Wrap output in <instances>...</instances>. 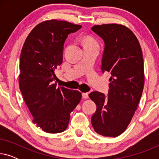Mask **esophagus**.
Returning a JSON list of instances; mask_svg holds the SVG:
<instances>
[{
	"label": "esophagus",
	"mask_w": 159,
	"mask_h": 159,
	"mask_svg": "<svg viewBox=\"0 0 159 159\" xmlns=\"http://www.w3.org/2000/svg\"><path fill=\"white\" fill-rule=\"evenodd\" d=\"M82 98H85V99L88 98V93H83L82 94Z\"/></svg>",
	"instance_id": "esophagus-1"
}]
</instances>
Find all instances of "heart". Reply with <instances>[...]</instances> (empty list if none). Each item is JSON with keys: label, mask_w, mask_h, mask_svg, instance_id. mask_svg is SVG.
<instances>
[{"label": "heart", "mask_w": 159, "mask_h": 159, "mask_svg": "<svg viewBox=\"0 0 159 159\" xmlns=\"http://www.w3.org/2000/svg\"><path fill=\"white\" fill-rule=\"evenodd\" d=\"M85 45H97V43L95 42L94 40H92V39H90V40H87Z\"/></svg>", "instance_id": "1"}]
</instances>
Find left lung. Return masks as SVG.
I'll list each match as a JSON object with an SVG mask.
<instances>
[{"label":"left lung","instance_id":"1","mask_svg":"<svg viewBox=\"0 0 159 159\" xmlns=\"http://www.w3.org/2000/svg\"><path fill=\"white\" fill-rule=\"evenodd\" d=\"M104 41L101 70L111 74L108 96L98 91L89 97L97 106L91 122L98 134L117 137L132 120L144 87V64L138 38L125 26L117 24L91 28Z\"/></svg>","mask_w":159,"mask_h":159}]
</instances>
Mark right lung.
Here are the masks:
<instances>
[{"instance_id":"obj_1","label":"right lung","mask_w":159,"mask_h":159,"mask_svg":"<svg viewBox=\"0 0 159 159\" xmlns=\"http://www.w3.org/2000/svg\"><path fill=\"white\" fill-rule=\"evenodd\" d=\"M81 25L56 19L40 23L30 32L21 49L19 84L33 123L48 133H59L68 127L70 114L82 94L58 87L55 70L62 64L68 34Z\"/></svg>"}]
</instances>
